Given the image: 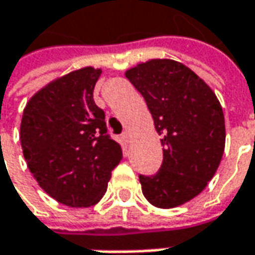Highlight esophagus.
I'll list each match as a JSON object with an SVG mask.
<instances>
[{
    "label": "esophagus",
    "mask_w": 255,
    "mask_h": 255,
    "mask_svg": "<svg viewBox=\"0 0 255 255\" xmlns=\"http://www.w3.org/2000/svg\"><path fill=\"white\" fill-rule=\"evenodd\" d=\"M122 139L125 140V143H130V142H132V134H130L129 130H126L125 133L122 134Z\"/></svg>",
    "instance_id": "esophagus-1"
}]
</instances>
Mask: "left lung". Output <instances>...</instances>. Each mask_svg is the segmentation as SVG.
<instances>
[{
  "label": "left lung",
  "instance_id": "1",
  "mask_svg": "<svg viewBox=\"0 0 255 255\" xmlns=\"http://www.w3.org/2000/svg\"><path fill=\"white\" fill-rule=\"evenodd\" d=\"M145 97L162 136L163 162L140 175L142 192L158 208H175L199 195L220 166L225 122L211 87L185 64L169 58L139 63L125 73Z\"/></svg>",
  "mask_w": 255,
  "mask_h": 255
}]
</instances>
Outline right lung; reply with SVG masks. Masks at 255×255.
<instances>
[{
	"instance_id": "right-lung-1",
	"label": "right lung",
	"mask_w": 255,
	"mask_h": 255,
	"mask_svg": "<svg viewBox=\"0 0 255 255\" xmlns=\"http://www.w3.org/2000/svg\"><path fill=\"white\" fill-rule=\"evenodd\" d=\"M100 69L83 67L45 84L24 109L19 140L38 185L60 204L86 208L108 189L122 147L93 100Z\"/></svg>"
}]
</instances>
